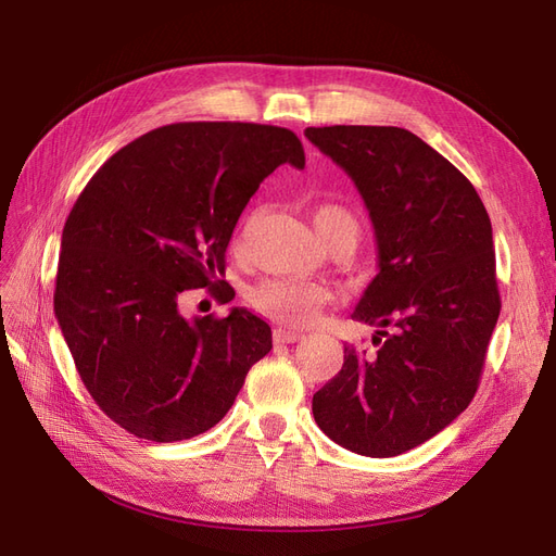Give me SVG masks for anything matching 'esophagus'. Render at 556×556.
<instances>
[{
  "instance_id": "1",
  "label": "esophagus",
  "mask_w": 556,
  "mask_h": 556,
  "mask_svg": "<svg viewBox=\"0 0 556 556\" xmlns=\"http://www.w3.org/2000/svg\"><path fill=\"white\" fill-rule=\"evenodd\" d=\"M301 339H304V333H299V331H290V329H276L274 331L276 343H296Z\"/></svg>"
}]
</instances>
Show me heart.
Here are the masks:
<instances>
[{
  "instance_id": "1",
  "label": "heart",
  "mask_w": 556,
  "mask_h": 556,
  "mask_svg": "<svg viewBox=\"0 0 556 556\" xmlns=\"http://www.w3.org/2000/svg\"><path fill=\"white\" fill-rule=\"evenodd\" d=\"M313 225L317 237L329 248L333 243L357 245L362 237V225L357 215L350 208L333 204H317L313 208ZM329 301V290L317 282H299V280H266L252 292V304L264 315L278 319L290 327H306L315 323V317Z\"/></svg>"
}]
</instances>
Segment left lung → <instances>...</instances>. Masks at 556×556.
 Listing matches in <instances>:
<instances>
[{"label":"left lung","instance_id":"left-lung-1","mask_svg":"<svg viewBox=\"0 0 556 556\" xmlns=\"http://www.w3.org/2000/svg\"><path fill=\"white\" fill-rule=\"evenodd\" d=\"M304 134L357 185L378 243V274L352 313L378 327V350L345 345L343 368L313 394V415L345 450L396 457L443 431L478 392L501 313L492 223L470 180L408 129Z\"/></svg>","mask_w":556,"mask_h":556}]
</instances>
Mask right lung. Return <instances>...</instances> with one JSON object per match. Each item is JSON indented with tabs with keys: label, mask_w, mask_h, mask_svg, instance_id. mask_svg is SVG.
Masks as SVG:
<instances>
[{
	"label": "right lung",
	"mask_w": 556,
	"mask_h": 556,
	"mask_svg": "<svg viewBox=\"0 0 556 556\" xmlns=\"http://www.w3.org/2000/svg\"><path fill=\"white\" fill-rule=\"evenodd\" d=\"M280 164H306L285 127L166 125L106 160L66 217L55 317L97 406L139 439L174 443L215 427L271 350L262 317L185 319L178 296H229L220 276L233 227Z\"/></svg>",
	"instance_id": "right-lung-1"
}]
</instances>
